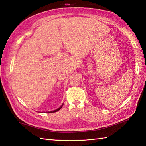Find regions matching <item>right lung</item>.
Segmentation results:
<instances>
[{
    "instance_id": "obj_1",
    "label": "right lung",
    "mask_w": 146,
    "mask_h": 146,
    "mask_svg": "<svg viewBox=\"0 0 146 146\" xmlns=\"http://www.w3.org/2000/svg\"><path fill=\"white\" fill-rule=\"evenodd\" d=\"M63 104H62V105L60 107V108H58V109H56V110H53V111H49V113H54V112H56V111H58V110H60L61 108H62V107H63Z\"/></svg>"
}]
</instances>
